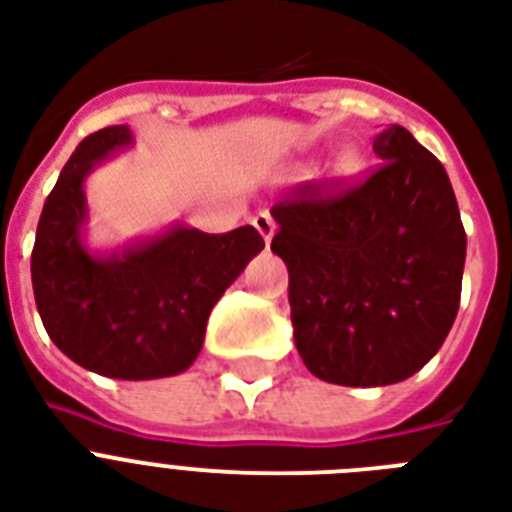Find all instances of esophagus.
Returning a JSON list of instances; mask_svg holds the SVG:
<instances>
[{
  "label": "esophagus",
  "instance_id": "obj_1",
  "mask_svg": "<svg viewBox=\"0 0 512 512\" xmlns=\"http://www.w3.org/2000/svg\"><path fill=\"white\" fill-rule=\"evenodd\" d=\"M252 225H255L257 233L263 236L265 244H271L273 233H276V220H273V217L268 215V212H260V215L252 217Z\"/></svg>",
  "mask_w": 512,
  "mask_h": 512
}]
</instances>
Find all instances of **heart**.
<instances>
[{
    "label": "heart",
    "mask_w": 512,
    "mask_h": 512,
    "mask_svg": "<svg viewBox=\"0 0 512 512\" xmlns=\"http://www.w3.org/2000/svg\"><path fill=\"white\" fill-rule=\"evenodd\" d=\"M358 170H361V159H358L353 151H348V154L340 156V162H337V172L345 177L350 175H358Z\"/></svg>",
    "instance_id": "1"
}]
</instances>
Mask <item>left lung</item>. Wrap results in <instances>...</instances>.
I'll use <instances>...</instances> for the list:
<instances>
[{
  "label": "left lung",
  "instance_id": "left-lung-1",
  "mask_svg": "<svg viewBox=\"0 0 512 512\" xmlns=\"http://www.w3.org/2000/svg\"><path fill=\"white\" fill-rule=\"evenodd\" d=\"M372 148L380 164L361 183L311 180L271 209L300 358L350 388L393 385L436 356L468 247L444 164L398 124Z\"/></svg>",
  "mask_w": 512,
  "mask_h": 512
}]
</instances>
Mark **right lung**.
Listing matches in <instances>:
<instances>
[{"mask_svg":"<svg viewBox=\"0 0 512 512\" xmlns=\"http://www.w3.org/2000/svg\"><path fill=\"white\" fill-rule=\"evenodd\" d=\"M130 143L119 124L76 146L44 201L31 281L44 329L71 361L114 380H156L196 361L209 311L265 241L252 225L228 233L175 225L106 257L90 255L82 244L84 177Z\"/></svg>","mask_w":512,"mask_h":512,"instance_id":"right-lung-1","label":"right lung"}]
</instances>
